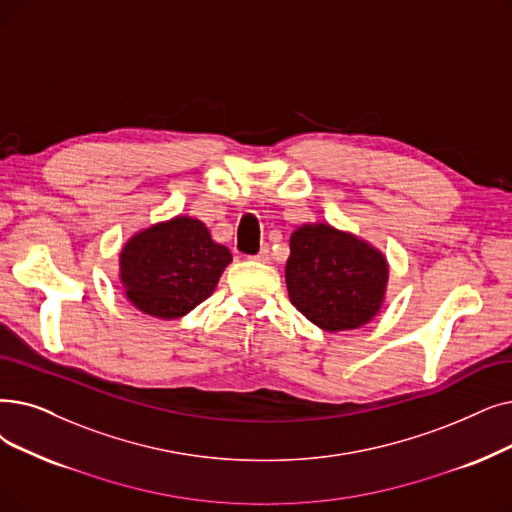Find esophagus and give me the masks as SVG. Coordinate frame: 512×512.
<instances>
[{
	"label": "esophagus",
	"mask_w": 512,
	"mask_h": 512,
	"mask_svg": "<svg viewBox=\"0 0 512 512\" xmlns=\"http://www.w3.org/2000/svg\"><path fill=\"white\" fill-rule=\"evenodd\" d=\"M270 257H272V255H270V247H268V244H265V247H261V251H259V253L253 257V259H255V261H263V263H268V261H270Z\"/></svg>",
	"instance_id": "esophagus-1"
}]
</instances>
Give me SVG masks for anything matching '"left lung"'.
I'll return each mask as SVG.
<instances>
[{
  "mask_svg": "<svg viewBox=\"0 0 512 512\" xmlns=\"http://www.w3.org/2000/svg\"><path fill=\"white\" fill-rule=\"evenodd\" d=\"M286 288L301 314L326 332L368 324L385 301L389 265L366 240L328 224H303L291 236Z\"/></svg>",
  "mask_w": 512,
  "mask_h": 512,
  "instance_id": "8db88e82",
  "label": "left lung"
}]
</instances>
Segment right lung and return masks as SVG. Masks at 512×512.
<instances>
[{"mask_svg":"<svg viewBox=\"0 0 512 512\" xmlns=\"http://www.w3.org/2000/svg\"><path fill=\"white\" fill-rule=\"evenodd\" d=\"M230 261V249L211 238L201 219L177 215L125 242L119 278L142 314L175 320L211 297Z\"/></svg>","mask_w":512,"mask_h":512,"instance_id":"obj_1","label":"right lung"}]
</instances>
